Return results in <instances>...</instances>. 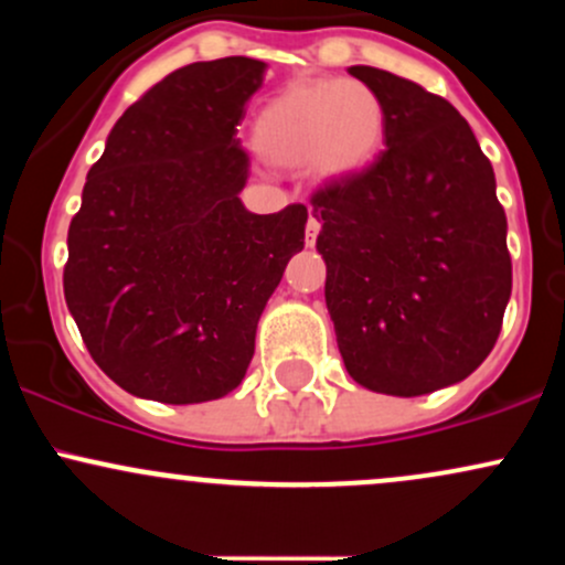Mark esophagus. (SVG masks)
<instances>
[{
	"label": "esophagus",
	"instance_id": "obj_1",
	"mask_svg": "<svg viewBox=\"0 0 565 565\" xmlns=\"http://www.w3.org/2000/svg\"><path fill=\"white\" fill-rule=\"evenodd\" d=\"M319 231H321V223H319V217H316V215H313V210H310L308 225H305V244H308V246H313V244H316V236H319Z\"/></svg>",
	"mask_w": 565,
	"mask_h": 565
}]
</instances>
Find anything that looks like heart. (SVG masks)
I'll return each instance as SVG.
<instances>
[{
    "label": "heart",
    "instance_id": "heart-1",
    "mask_svg": "<svg viewBox=\"0 0 565 565\" xmlns=\"http://www.w3.org/2000/svg\"><path fill=\"white\" fill-rule=\"evenodd\" d=\"M385 106L359 79H308L278 93L255 121V146L281 167H308L321 183L369 170L382 146Z\"/></svg>",
    "mask_w": 565,
    "mask_h": 565
}]
</instances>
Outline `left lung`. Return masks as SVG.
I'll return each instance as SVG.
<instances>
[{"instance_id": "1", "label": "left lung", "mask_w": 565, "mask_h": 565, "mask_svg": "<svg viewBox=\"0 0 565 565\" xmlns=\"http://www.w3.org/2000/svg\"><path fill=\"white\" fill-rule=\"evenodd\" d=\"M385 106V151L313 196L329 316L348 374L414 398L470 377L512 289L508 217L462 114L391 71L350 66Z\"/></svg>"}]
</instances>
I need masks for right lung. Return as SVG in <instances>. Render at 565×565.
<instances>
[{
  "mask_svg": "<svg viewBox=\"0 0 565 565\" xmlns=\"http://www.w3.org/2000/svg\"><path fill=\"white\" fill-rule=\"evenodd\" d=\"M268 63L220 57L172 71L119 116L68 228L66 305L95 364L159 404L242 385L308 210L255 215L238 193L236 132Z\"/></svg>",
  "mask_w": 565,
  "mask_h": 565,
  "instance_id": "right-lung-1",
  "label": "right lung"
}]
</instances>
